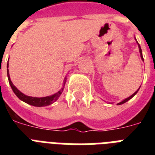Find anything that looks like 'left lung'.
<instances>
[{
    "instance_id": "1",
    "label": "left lung",
    "mask_w": 155,
    "mask_h": 155,
    "mask_svg": "<svg viewBox=\"0 0 155 155\" xmlns=\"http://www.w3.org/2000/svg\"><path fill=\"white\" fill-rule=\"evenodd\" d=\"M138 47H139V51H140V54H141V57H142V60H143V57H142V49H141V47H140V45H138ZM139 88H140V87H139ZM139 88H138V89H137V91H136V92H135L134 93V94L132 95V96H130V97H128V98H126V99H125V100H124L123 101L120 102V103H118V104H117L118 105H120V104H122L125 103V102H127L128 101H129V100L131 99V98H132L133 97H134L135 95H136V93H137V92H138V90H139Z\"/></svg>"
}]
</instances>
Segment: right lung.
Segmentation results:
<instances>
[{"instance_id":"1","label":"right lung","mask_w":155,"mask_h":155,"mask_svg":"<svg viewBox=\"0 0 155 155\" xmlns=\"http://www.w3.org/2000/svg\"><path fill=\"white\" fill-rule=\"evenodd\" d=\"M7 67H8V63L7 64ZM7 75H8V83L10 84L12 89H13V92L15 93V95L17 97L22 101L25 102V103L29 104L30 105L36 106V107H43V106H47L51 104L54 101H55L56 100L58 99L59 96L62 94V92L63 91V88L58 91L57 93L52 95V96H50V97H28V96H25V94H23L22 92H21L17 88V87L13 84V83L10 80V77H9V74H8V70H7ZM66 81V80H65ZM65 81H64V84H65Z\"/></svg>"}]
</instances>
